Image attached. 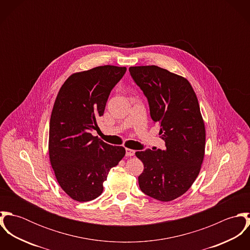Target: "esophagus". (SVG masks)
Listing matches in <instances>:
<instances>
[{
  "instance_id": "34e87169",
  "label": "esophagus",
  "mask_w": 250,
  "mask_h": 250,
  "mask_svg": "<svg viewBox=\"0 0 250 250\" xmlns=\"http://www.w3.org/2000/svg\"><path fill=\"white\" fill-rule=\"evenodd\" d=\"M134 155H135V150L126 148V156H127V157H133Z\"/></svg>"
}]
</instances>
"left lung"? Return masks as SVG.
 <instances>
[{
	"label": "left lung",
	"mask_w": 250,
	"mask_h": 250,
	"mask_svg": "<svg viewBox=\"0 0 250 250\" xmlns=\"http://www.w3.org/2000/svg\"><path fill=\"white\" fill-rule=\"evenodd\" d=\"M129 71L166 142L165 150L136 152L144 166L140 188L157 200L172 201L197 178L205 155V124L196 94L186 78L159 66H131Z\"/></svg>",
	"instance_id": "1"
}]
</instances>
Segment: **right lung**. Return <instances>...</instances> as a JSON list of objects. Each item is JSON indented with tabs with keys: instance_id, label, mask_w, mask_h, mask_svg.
Returning <instances> with one entry per match:
<instances>
[{
	"instance_id": "obj_1",
	"label": "right lung",
	"mask_w": 250,
	"mask_h": 250,
	"mask_svg": "<svg viewBox=\"0 0 250 250\" xmlns=\"http://www.w3.org/2000/svg\"><path fill=\"white\" fill-rule=\"evenodd\" d=\"M126 67L97 66L67 78L56 98L49 129V157L55 176L73 200L86 202L103 192L110 168L125 148L92 136L104 114L108 95Z\"/></svg>"
}]
</instances>
